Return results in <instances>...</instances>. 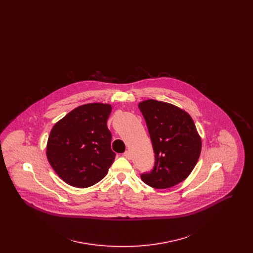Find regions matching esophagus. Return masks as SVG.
I'll list each match as a JSON object with an SVG mask.
<instances>
[{
	"label": "esophagus",
	"mask_w": 253,
	"mask_h": 253,
	"mask_svg": "<svg viewBox=\"0 0 253 253\" xmlns=\"http://www.w3.org/2000/svg\"><path fill=\"white\" fill-rule=\"evenodd\" d=\"M123 156L124 157H126L127 159H132V154H131V152L130 151H126L124 154H123Z\"/></svg>",
	"instance_id": "obj_1"
}]
</instances>
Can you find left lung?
Here are the masks:
<instances>
[{
	"label": "left lung",
	"mask_w": 253,
	"mask_h": 253,
	"mask_svg": "<svg viewBox=\"0 0 253 253\" xmlns=\"http://www.w3.org/2000/svg\"><path fill=\"white\" fill-rule=\"evenodd\" d=\"M138 108L144 117L155 152V166L140 175L155 189H167L185 180L201 153V138L191 116L167 102L148 99Z\"/></svg>",
	"instance_id": "left-lung-1"
}]
</instances>
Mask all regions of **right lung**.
<instances>
[{
  "label": "right lung",
  "mask_w": 253,
  "mask_h": 253,
  "mask_svg": "<svg viewBox=\"0 0 253 253\" xmlns=\"http://www.w3.org/2000/svg\"><path fill=\"white\" fill-rule=\"evenodd\" d=\"M111 110L109 104H85L54 125L46 155L50 165L65 183L87 188L108 172L116 157L106 124Z\"/></svg>",
  "instance_id": "1"
}]
</instances>
